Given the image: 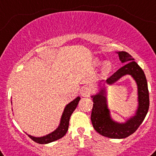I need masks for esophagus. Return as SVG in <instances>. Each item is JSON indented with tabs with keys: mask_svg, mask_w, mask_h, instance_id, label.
Here are the masks:
<instances>
[{
	"mask_svg": "<svg viewBox=\"0 0 156 156\" xmlns=\"http://www.w3.org/2000/svg\"><path fill=\"white\" fill-rule=\"evenodd\" d=\"M92 92V89L91 88L88 87V86H84V87H82V90H81V93H82V97H89V94L91 93Z\"/></svg>",
	"mask_w": 156,
	"mask_h": 156,
	"instance_id": "obj_1",
	"label": "esophagus"
}]
</instances>
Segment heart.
Listing matches in <instances>:
<instances>
[{
  "label": "heart",
  "instance_id": "1",
  "mask_svg": "<svg viewBox=\"0 0 156 156\" xmlns=\"http://www.w3.org/2000/svg\"><path fill=\"white\" fill-rule=\"evenodd\" d=\"M100 63H101V62H99V61L96 62V64L97 65H99ZM111 70H112V65H111V63H109V62H105V63H104V65H103V68H102L103 73L107 74L110 72Z\"/></svg>",
  "mask_w": 156,
  "mask_h": 156
}]
</instances>
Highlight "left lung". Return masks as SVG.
I'll return each mask as SVG.
<instances>
[{"instance_id": "8db88e82", "label": "left lung", "mask_w": 156, "mask_h": 156, "mask_svg": "<svg viewBox=\"0 0 156 156\" xmlns=\"http://www.w3.org/2000/svg\"><path fill=\"white\" fill-rule=\"evenodd\" d=\"M117 53L120 61L125 64L108 78L105 83L112 85L126 74L131 75L137 85L138 107L136 114L127 119L126 122L119 123L114 121L108 109L105 97L106 90L105 88L102 87L97 94L91 96L93 101L91 121L95 130L102 136L113 139H122L133 134L143 122L149 108V93L145 74L134 61V59L126 52L122 51Z\"/></svg>"}]
</instances>
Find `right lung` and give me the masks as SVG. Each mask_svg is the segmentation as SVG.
Masks as SVG:
<instances>
[{
  "mask_svg": "<svg viewBox=\"0 0 156 156\" xmlns=\"http://www.w3.org/2000/svg\"><path fill=\"white\" fill-rule=\"evenodd\" d=\"M80 99L81 98L78 97L65 107L61 119H60V123H59V126L55 130H54L53 132H52L49 134L44 136H41V137H36V136H33L31 135H28L30 138L32 139L36 143L43 144L51 143V142H53L63 137L68 130L69 121H70V115H72L73 112L75 110V108L78 106Z\"/></svg>",
  "mask_w": 156,
  "mask_h": 156,
  "instance_id": "obj_1",
  "label": "right lung"
}]
</instances>
